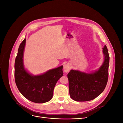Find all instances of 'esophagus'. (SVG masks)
Here are the masks:
<instances>
[{"label": "esophagus", "mask_w": 123, "mask_h": 123, "mask_svg": "<svg viewBox=\"0 0 123 123\" xmlns=\"http://www.w3.org/2000/svg\"><path fill=\"white\" fill-rule=\"evenodd\" d=\"M63 69H64V72H65V73L69 72V70L70 69V64H66L65 65H64V67H63Z\"/></svg>", "instance_id": "esophagus-1"}]
</instances>
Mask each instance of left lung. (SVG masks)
Masks as SVG:
<instances>
[{"label": "left lung", "instance_id": "left-lung-1", "mask_svg": "<svg viewBox=\"0 0 123 123\" xmlns=\"http://www.w3.org/2000/svg\"><path fill=\"white\" fill-rule=\"evenodd\" d=\"M104 60L98 69L90 73L71 70L67 75L70 97L78 102L92 100L104 91L108 82L110 57L107 46L103 48Z\"/></svg>", "mask_w": 123, "mask_h": 123}]
</instances>
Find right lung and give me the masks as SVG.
<instances>
[{
	"mask_svg": "<svg viewBox=\"0 0 123 123\" xmlns=\"http://www.w3.org/2000/svg\"><path fill=\"white\" fill-rule=\"evenodd\" d=\"M26 39L19 45L14 65V77L19 91L25 98L36 103H44L52 98L56 84L63 75V66L47 71L38 75H33L26 70L23 54Z\"/></svg>",
	"mask_w": 123,
	"mask_h": 123,
	"instance_id": "obj_1",
	"label": "right lung"
}]
</instances>
